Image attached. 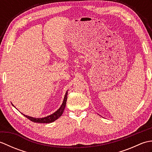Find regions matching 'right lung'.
Returning <instances> with one entry per match:
<instances>
[{
  "instance_id": "obj_1",
  "label": "right lung",
  "mask_w": 152,
  "mask_h": 152,
  "mask_svg": "<svg viewBox=\"0 0 152 152\" xmlns=\"http://www.w3.org/2000/svg\"><path fill=\"white\" fill-rule=\"evenodd\" d=\"M67 94H68V90L66 91L65 95H64V97L63 99V101L62 104L61 105L60 108L57 110L56 112H55L54 113H53L52 114L46 116V117H44V118H33L31 117V116H28L27 115H25L23 114H21L23 115L24 116H25L27 118H28V119H30L31 121H33L34 123H41V124H50V123H52L53 121H55L57 119L60 118L61 115H62L63 113L64 112V110L66 106V100H67ZM14 106V104H12ZM15 107V106H14Z\"/></svg>"
}]
</instances>
